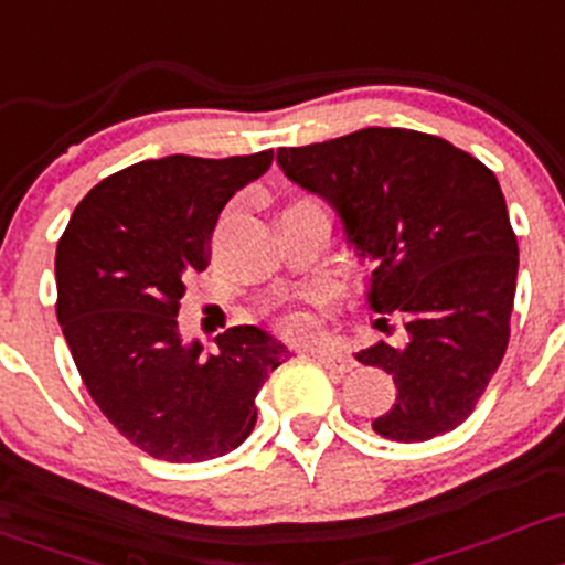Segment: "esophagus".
<instances>
[{
    "instance_id": "1",
    "label": "esophagus",
    "mask_w": 565,
    "mask_h": 565,
    "mask_svg": "<svg viewBox=\"0 0 565 565\" xmlns=\"http://www.w3.org/2000/svg\"><path fill=\"white\" fill-rule=\"evenodd\" d=\"M309 355L315 358V361L320 363V366L331 369V372H350L353 369V361H350L348 355H342L339 350H331V348H312L307 350Z\"/></svg>"
}]
</instances>
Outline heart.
<instances>
[{
  "instance_id": "obj_1",
  "label": "heart",
  "mask_w": 565,
  "mask_h": 565,
  "mask_svg": "<svg viewBox=\"0 0 565 565\" xmlns=\"http://www.w3.org/2000/svg\"><path fill=\"white\" fill-rule=\"evenodd\" d=\"M309 301H323L326 299V290H312V294H307ZM282 326L285 331L290 333H309L315 329V318L305 309H290L288 315L282 318Z\"/></svg>"
}]
</instances>
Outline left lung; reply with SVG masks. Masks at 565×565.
I'll use <instances>...</instances> for the list:
<instances>
[{
    "instance_id": "1",
    "label": "left lung",
    "mask_w": 565,
    "mask_h": 565,
    "mask_svg": "<svg viewBox=\"0 0 565 565\" xmlns=\"http://www.w3.org/2000/svg\"><path fill=\"white\" fill-rule=\"evenodd\" d=\"M277 163L374 260V312L404 315L402 344L355 353L398 391L372 428L393 441L458 428L507 353L518 285V236L495 174L447 139L380 126L280 148Z\"/></svg>"
}]
</instances>
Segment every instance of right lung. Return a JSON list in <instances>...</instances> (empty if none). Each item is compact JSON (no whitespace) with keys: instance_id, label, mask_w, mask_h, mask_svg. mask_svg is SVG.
I'll return each mask as SVG.
<instances>
[{"instance_id":"1","label":"right lung","mask_w":565,"mask_h":565,"mask_svg":"<svg viewBox=\"0 0 565 565\" xmlns=\"http://www.w3.org/2000/svg\"><path fill=\"white\" fill-rule=\"evenodd\" d=\"M275 153L167 156L90 188L56 247V315L90 398L131 445L169 463L236 450L256 396L288 348L256 326L217 333L215 353L178 326L185 277L207 269L217 215Z\"/></svg>"}]
</instances>
